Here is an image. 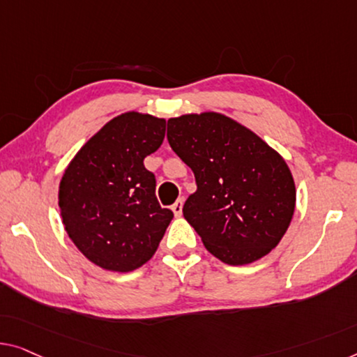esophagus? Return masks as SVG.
<instances>
[{"label": "esophagus", "instance_id": "obj_1", "mask_svg": "<svg viewBox=\"0 0 357 357\" xmlns=\"http://www.w3.org/2000/svg\"><path fill=\"white\" fill-rule=\"evenodd\" d=\"M183 204H184V200H183V199H178V200L174 202V204L172 205V210H173V213H174V216H181V215H183Z\"/></svg>", "mask_w": 357, "mask_h": 357}]
</instances>
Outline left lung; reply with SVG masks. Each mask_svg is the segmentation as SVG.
I'll return each mask as SVG.
<instances>
[{"label": "left lung", "mask_w": 357, "mask_h": 357, "mask_svg": "<svg viewBox=\"0 0 357 357\" xmlns=\"http://www.w3.org/2000/svg\"><path fill=\"white\" fill-rule=\"evenodd\" d=\"M167 137L194 172L197 190L183 213L213 257L242 266L278 247L296 202L294 176L279 152L218 112L169 119Z\"/></svg>", "instance_id": "left-lung-1"}]
</instances>
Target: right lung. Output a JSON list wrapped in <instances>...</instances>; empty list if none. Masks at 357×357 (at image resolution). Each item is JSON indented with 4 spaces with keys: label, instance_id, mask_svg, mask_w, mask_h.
I'll return each mask as SVG.
<instances>
[{
    "label": "right lung",
    "instance_id": "obj_1",
    "mask_svg": "<svg viewBox=\"0 0 357 357\" xmlns=\"http://www.w3.org/2000/svg\"><path fill=\"white\" fill-rule=\"evenodd\" d=\"M165 119L126 112L107 121L72 158L59 208L75 247L99 268L130 273L157 252L173 211L155 197L144 158L162 146Z\"/></svg>",
    "mask_w": 357,
    "mask_h": 357
}]
</instances>
